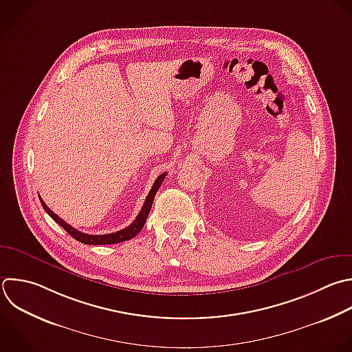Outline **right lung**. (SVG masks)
Listing matches in <instances>:
<instances>
[{
    "label": "right lung",
    "mask_w": 352,
    "mask_h": 352,
    "mask_svg": "<svg viewBox=\"0 0 352 352\" xmlns=\"http://www.w3.org/2000/svg\"><path fill=\"white\" fill-rule=\"evenodd\" d=\"M165 176H166V173H162V175H160V176L157 177V180L154 182V184H153V187H151V190H150V192H148V195H147V198H146V201H144V204H143V208H142L140 213L138 214V217L135 219V221H133L131 226H128L126 228L120 230V231H117V232H111V234L91 235V234L81 232V231L76 230L74 227H72L69 223H66L63 219H60L56 213H54V212L45 205V202L43 201L41 197H40V202H41L43 208L45 209V212H47L60 227H63L74 239H77V241H80V242H82V243H85V245H110V243H118V242H124V241L132 239L133 236H136V235L140 232V230L143 228V226H144V223H146V220H147V217H148V213H150V209H151V206H153L155 194H157L158 188L161 187V184H162Z\"/></svg>",
    "instance_id": "1"
}]
</instances>
